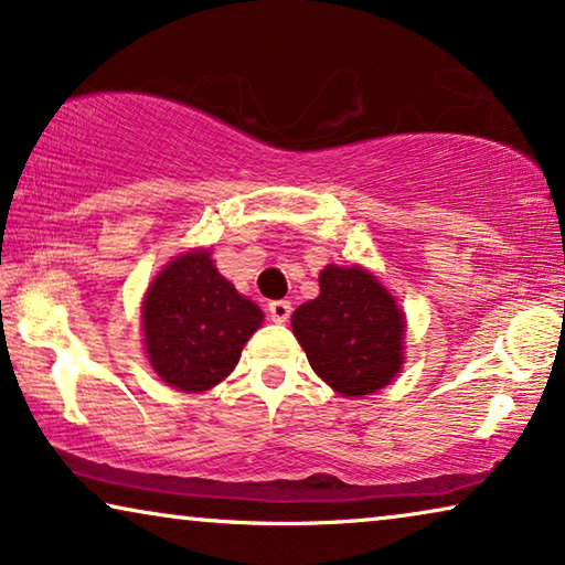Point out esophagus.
<instances>
[{"instance_id": "esophagus-1", "label": "esophagus", "mask_w": 565, "mask_h": 565, "mask_svg": "<svg viewBox=\"0 0 565 565\" xmlns=\"http://www.w3.org/2000/svg\"><path fill=\"white\" fill-rule=\"evenodd\" d=\"M267 310H269V318H273L275 323H285L292 313V306L288 300H273L267 306Z\"/></svg>"}]
</instances>
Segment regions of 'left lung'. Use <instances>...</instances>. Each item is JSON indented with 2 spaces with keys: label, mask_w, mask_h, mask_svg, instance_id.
Returning a JSON list of instances; mask_svg holds the SVG:
<instances>
[{
  "label": "left lung",
  "mask_w": 565,
  "mask_h": 565,
  "mask_svg": "<svg viewBox=\"0 0 565 565\" xmlns=\"http://www.w3.org/2000/svg\"><path fill=\"white\" fill-rule=\"evenodd\" d=\"M318 282V298L292 313V333L339 395H372L403 366L405 313L370 269L329 265Z\"/></svg>",
  "instance_id": "left-lung-1"
}]
</instances>
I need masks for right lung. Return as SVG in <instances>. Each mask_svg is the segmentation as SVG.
<instances>
[{
	"label": "right lung",
	"instance_id": "obj_1",
	"mask_svg": "<svg viewBox=\"0 0 565 565\" xmlns=\"http://www.w3.org/2000/svg\"><path fill=\"white\" fill-rule=\"evenodd\" d=\"M263 310L218 273L209 249L175 257L142 302L145 349L162 382L206 392L232 374Z\"/></svg>",
	"mask_w": 565,
	"mask_h": 565
}]
</instances>
